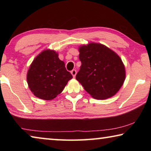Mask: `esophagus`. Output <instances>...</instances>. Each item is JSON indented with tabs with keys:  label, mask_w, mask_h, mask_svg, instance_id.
I'll use <instances>...</instances> for the list:
<instances>
[{
	"label": "esophagus",
	"mask_w": 151,
	"mask_h": 151,
	"mask_svg": "<svg viewBox=\"0 0 151 151\" xmlns=\"http://www.w3.org/2000/svg\"><path fill=\"white\" fill-rule=\"evenodd\" d=\"M71 74H72V75L73 76V77H75L76 76V70L75 69H73V70H71Z\"/></svg>",
	"instance_id": "1"
}]
</instances>
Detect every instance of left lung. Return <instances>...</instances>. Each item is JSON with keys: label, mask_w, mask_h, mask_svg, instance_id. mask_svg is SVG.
<instances>
[{"label": "left lung", "mask_w": 151, "mask_h": 151, "mask_svg": "<svg viewBox=\"0 0 151 151\" xmlns=\"http://www.w3.org/2000/svg\"><path fill=\"white\" fill-rule=\"evenodd\" d=\"M80 70L76 79L96 99L114 96L123 84L125 69L118 55L104 45L90 43L79 48Z\"/></svg>", "instance_id": "left-lung-1"}]
</instances>
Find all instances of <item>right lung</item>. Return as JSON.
<instances>
[{"instance_id": "right-lung-1", "label": "right lung", "mask_w": 151, "mask_h": 151, "mask_svg": "<svg viewBox=\"0 0 151 151\" xmlns=\"http://www.w3.org/2000/svg\"><path fill=\"white\" fill-rule=\"evenodd\" d=\"M73 78L54 50H44L35 58L27 74L30 91L38 98L51 100L61 93Z\"/></svg>"}]
</instances>
